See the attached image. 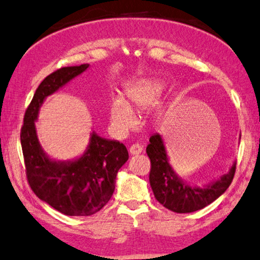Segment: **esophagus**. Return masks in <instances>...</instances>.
<instances>
[{
	"label": "esophagus",
	"instance_id": "1",
	"mask_svg": "<svg viewBox=\"0 0 260 260\" xmlns=\"http://www.w3.org/2000/svg\"><path fill=\"white\" fill-rule=\"evenodd\" d=\"M143 151V148L142 146H141L140 144H133L129 148V153L132 154V155H136V154H140L141 152H142Z\"/></svg>",
	"mask_w": 260,
	"mask_h": 260
}]
</instances>
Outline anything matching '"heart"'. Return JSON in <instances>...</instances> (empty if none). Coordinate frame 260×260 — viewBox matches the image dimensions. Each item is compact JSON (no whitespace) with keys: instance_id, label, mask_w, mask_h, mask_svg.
I'll list each match as a JSON object with an SVG mask.
<instances>
[{"instance_id":"heart-1","label":"heart","mask_w":260,"mask_h":260,"mask_svg":"<svg viewBox=\"0 0 260 260\" xmlns=\"http://www.w3.org/2000/svg\"><path fill=\"white\" fill-rule=\"evenodd\" d=\"M162 93L161 84L153 79H138L127 85L125 94L127 100L121 95H115L109 105V119L112 129L119 134L136 125L138 116L133 110L136 108H146L154 105Z\"/></svg>"}]
</instances>
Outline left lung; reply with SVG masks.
<instances>
[{
    "label": "left lung",
    "instance_id": "left-lung-1",
    "mask_svg": "<svg viewBox=\"0 0 260 260\" xmlns=\"http://www.w3.org/2000/svg\"><path fill=\"white\" fill-rule=\"evenodd\" d=\"M241 139V134H240ZM146 153L151 160L150 185L154 198L165 208L178 214H186L205 208L228 190L234 177L235 166L233 162L229 172L216 181L204 186L191 185L183 181L169 164V158L162 136L155 133L150 138Z\"/></svg>",
    "mask_w": 260,
    "mask_h": 260
}]
</instances>
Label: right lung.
Segmentation results:
<instances>
[{"instance_id": "1", "label": "right lung", "mask_w": 260, "mask_h": 260, "mask_svg": "<svg viewBox=\"0 0 260 260\" xmlns=\"http://www.w3.org/2000/svg\"><path fill=\"white\" fill-rule=\"evenodd\" d=\"M88 67V63L63 67L49 75L37 87L27 108L20 133L31 190L42 201L67 216H91L101 210L115 191L118 171L128 160L124 144L103 139L94 131L86 150L75 159H52L42 149L35 125L42 105Z\"/></svg>"}]
</instances>
